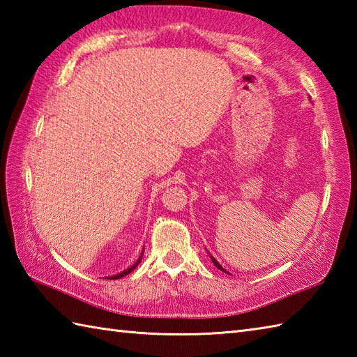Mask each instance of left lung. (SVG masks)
<instances>
[{"instance_id":"obj_1","label":"left lung","mask_w":357,"mask_h":357,"mask_svg":"<svg viewBox=\"0 0 357 357\" xmlns=\"http://www.w3.org/2000/svg\"><path fill=\"white\" fill-rule=\"evenodd\" d=\"M210 259H211V262H213V264L216 265V268H219V270H221V271L227 273V275H230V273H229V271H227L225 268H222V265H221V264H219V262H218V261L215 259V257H213V256H211V255H210Z\"/></svg>"}]
</instances>
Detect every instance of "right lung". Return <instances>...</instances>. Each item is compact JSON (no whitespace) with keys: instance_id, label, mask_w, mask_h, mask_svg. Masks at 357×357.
Listing matches in <instances>:
<instances>
[{"instance_id":"right-lung-1","label":"right lung","mask_w":357,"mask_h":357,"mask_svg":"<svg viewBox=\"0 0 357 357\" xmlns=\"http://www.w3.org/2000/svg\"><path fill=\"white\" fill-rule=\"evenodd\" d=\"M142 255H144V250H142V253H141V256L138 257V261H136L132 267H128V268H126L124 271H121V273H118V275H113V276H109L107 279H119V278H124V276H127L128 273H132L136 267H138V264L141 262V259H142Z\"/></svg>"}]
</instances>
